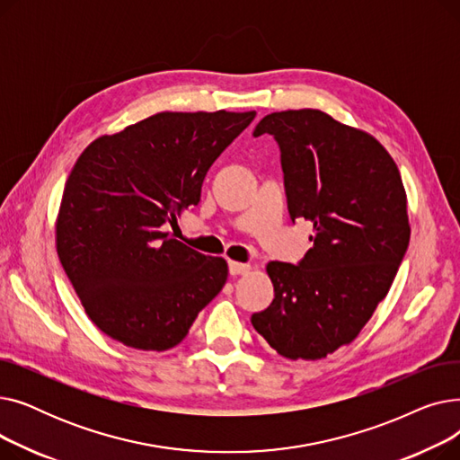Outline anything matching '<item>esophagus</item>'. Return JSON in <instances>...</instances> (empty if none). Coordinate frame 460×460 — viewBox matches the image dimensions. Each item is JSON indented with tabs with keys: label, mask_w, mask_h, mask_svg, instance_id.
Returning a JSON list of instances; mask_svg holds the SVG:
<instances>
[{
	"label": "esophagus",
	"mask_w": 460,
	"mask_h": 460,
	"mask_svg": "<svg viewBox=\"0 0 460 460\" xmlns=\"http://www.w3.org/2000/svg\"><path fill=\"white\" fill-rule=\"evenodd\" d=\"M252 270L250 264L246 262H238V261H229V272L233 276H238V274H248Z\"/></svg>",
	"instance_id": "34e87169"
}]
</instances>
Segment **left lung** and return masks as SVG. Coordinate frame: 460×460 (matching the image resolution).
<instances>
[{
  "mask_svg": "<svg viewBox=\"0 0 460 460\" xmlns=\"http://www.w3.org/2000/svg\"><path fill=\"white\" fill-rule=\"evenodd\" d=\"M281 151L293 222L313 224L300 264L270 261L272 304L253 328L288 359H321L354 341L388 295L410 243L399 167L371 134L321 110L261 119Z\"/></svg>",
  "mask_w": 460,
  "mask_h": 460,
  "instance_id": "1",
  "label": "left lung"
}]
</instances>
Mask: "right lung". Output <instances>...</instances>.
I'll list each match as a JSON object with an SVG mask.
<instances>
[{
	"label": "right lung",
	"mask_w": 460,
	"mask_h": 460,
	"mask_svg": "<svg viewBox=\"0 0 460 460\" xmlns=\"http://www.w3.org/2000/svg\"><path fill=\"white\" fill-rule=\"evenodd\" d=\"M255 111H162L89 143L56 220L59 261L93 324L137 350L179 345L224 288L227 262L169 236L208 167Z\"/></svg>",
	"instance_id": "obj_1"
}]
</instances>
